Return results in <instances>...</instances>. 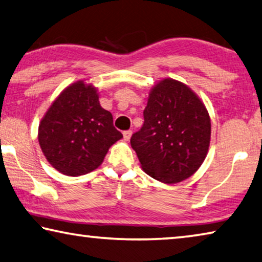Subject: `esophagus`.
<instances>
[{
  "label": "esophagus",
  "instance_id": "34e87169",
  "mask_svg": "<svg viewBox=\"0 0 262 262\" xmlns=\"http://www.w3.org/2000/svg\"><path fill=\"white\" fill-rule=\"evenodd\" d=\"M132 134H133L132 130H124L123 132V139L126 141H129L130 138H132Z\"/></svg>",
  "mask_w": 262,
  "mask_h": 262
}]
</instances>
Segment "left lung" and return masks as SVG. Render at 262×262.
<instances>
[{
	"label": "left lung",
	"mask_w": 262,
	"mask_h": 262,
	"mask_svg": "<svg viewBox=\"0 0 262 262\" xmlns=\"http://www.w3.org/2000/svg\"><path fill=\"white\" fill-rule=\"evenodd\" d=\"M143 116L130 144L144 172L167 184L192 176L211 139L209 112L198 95L183 82L165 78L150 90Z\"/></svg>",
	"instance_id": "1"
}]
</instances>
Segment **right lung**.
I'll use <instances>...</instances> for the list:
<instances>
[{"instance_id": "obj_1", "label": "right lung", "mask_w": 262, "mask_h": 262, "mask_svg": "<svg viewBox=\"0 0 262 262\" xmlns=\"http://www.w3.org/2000/svg\"><path fill=\"white\" fill-rule=\"evenodd\" d=\"M121 139L111 112L100 106L98 90L84 80L58 95L38 127V142L49 163L72 177L97 169Z\"/></svg>"}]
</instances>
